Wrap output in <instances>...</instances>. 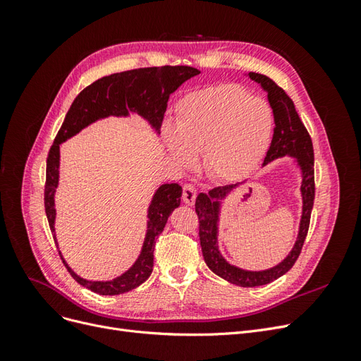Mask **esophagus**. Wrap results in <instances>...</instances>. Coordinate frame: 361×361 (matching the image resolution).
Wrapping results in <instances>:
<instances>
[{
    "label": "esophagus",
    "mask_w": 361,
    "mask_h": 361,
    "mask_svg": "<svg viewBox=\"0 0 361 361\" xmlns=\"http://www.w3.org/2000/svg\"><path fill=\"white\" fill-rule=\"evenodd\" d=\"M195 197H197V190H195L191 183H185L183 185V191H182V199L187 204H194Z\"/></svg>",
    "instance_id": "esophagus-1"
}]
</instances>
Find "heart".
Listing matches in <instances>:
<instances>
[{
  "label": "heart",
  "mask_w": 361,
  "mask_h": 361,
  "mask_svg": "<svg viewBox=\"0 0 361 361\" xmlns=\"http://www.w3.org/2000/svg\"><path fill=\"white\" fill-rule=\"evenodd\" d=\"M274 110L233 82L218 84L183 96L176 122L164 138L180 166H191L203 152L209 176L224 182L247 178L264 161L274 133Z\"/></svg>",
  "instance_id": "heart-1"
}]
</instances>
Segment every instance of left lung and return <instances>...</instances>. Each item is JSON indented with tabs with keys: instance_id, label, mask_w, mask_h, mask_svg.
<instances>
[{
	"instance_id": "obj_1",
	"label": "left lung",
	"mask_w": 361,
	"mask_h": 361,
	"mask_svg": "<svg viewBox=\"0 0 361 361\" xmlns=\"http://www.w3.org/2000/svg\"><path fill=\"white\" fill-rule=\"evenodd\" d=\"M248 76L250 80L260 84L262 89L268 93V102L271 104L272 110H274V135H272L271 146L267 152L264 167L274 159L290 157L295 159L301 170L300 190L302 197V212L297 241H295L290 253L279 265L264 271L243 269L228 264L220 253V248H218V223H220L221 200H224L232 190L239 187V183L216 187L207 194L200 192L197 199H195V212H197L199 216V236L206 265L216 276L232 283V285L255 288L268 285V283L286 274L301 253L304 239L307 236L310 214L314 200V158L312 138L307 129L302 125L297 110H295V105L290 97L286 94V92L265 75L250 72Z\"/></svg>"
}]
</instances>
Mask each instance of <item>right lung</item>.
<instances>
[{
  "instance_id": "1",
  "label": "right lung",
  "mask_w": 361,
  "mask_h": 361,
  "mask_svg": "<svg viewBox=\"0 0 361 361\" xmlns=\"http://www.w3.org/2000/svg\"><path fill=\"white\" fill-rule=\"evenodd\" d=\"M200 71L190 66H162V68H141L113 73L94 81L75 97L64 122L54 140L47 159V183H45V212L49 228L56 238V203L54 195L59 187L60 167V145L76 135L99 118L110 116L126 117L129 113L138 114L159 134L164 113L167 110L169 97L173 92ZM182 187L179 183H162L155 191L147 209V231L140 256L134 265L122 276L106 281L85 280L76 276L72 268L63 259L64 267L71 276L81 286L99 295H118L138 288L145 283L154 271V250L157 238L162 233L170 214L180 204ZM59 248V244H57Z\"/></svg>"
}]
</instances>
